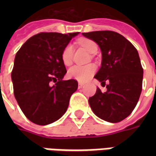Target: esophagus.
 Listing matches in <instances>:
<instances>
[{
	"instance_id": "1",
	"label": "esophagus",
	"mask_w": 156,
	"mask_h": 156,
	"mask_svg": "<svg viewBox=\"0 0 156 156\" xmlns=\"http://www.w3.org/2000/svg\"><path fill=\"white\" fill-rule=\"evenodd\" d=\"M83 86V83H81V82H79V83H78V88H82Z\"/></svg>"
}]
</instances>
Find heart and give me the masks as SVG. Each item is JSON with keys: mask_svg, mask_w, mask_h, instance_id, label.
<instances>
[{"mask_svg": "<svg viewBox=\"0 0 156 156\" xmlns=\"http://www.w3.org/2000/svg\"><path fill=\"white\" fill-rule=\"evenodd\" d=\"M80 44L90 53H94L98 50V46L94 41L89 39H82ZM73 47L72 44H68L62 51L61 58L63 64L69 66L73 62ZM96 72V66L94 64H88L84 66L74 65L68 69V77L76 79L79 82H85L91 78Z\"/></svg>", "mask_w": 156, "mask_h": 156, "instance_id": "obj_1", "label": "heart"}]
</instances>
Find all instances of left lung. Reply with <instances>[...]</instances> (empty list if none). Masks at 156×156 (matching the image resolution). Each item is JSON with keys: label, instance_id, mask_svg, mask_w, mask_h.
<instances>
[{"label": "left lung", "instance_id": "1", "mask_svg": "<svg viewBox=\"0 0 156 156\" xmlns=\"http://www.w3.org/2000/svg\"><path fill=\"white\" fill-rule=\"evenodd\" d=\"M95 41L102 52L101 67L94 78L105 85L88 103L96 116L118 123L127 118L137 105L142 90L143 68L136 48L124 37L112 31L82 33Z\"/></svg>", "mask_w": 156, "mask_h": 156}]
</instances>
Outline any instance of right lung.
<instances>
[{
    "mask_svg": "<svg viewBox=\"0 0 156 156\" xmlns=\"http://www.w3.org/2000/svg\"><path fill=\"white\" fill-rule=\"evenodd\" d=\"M78 33L41 32L30 37L16 52L12 72L14 96L32 123L51 124L67 111L78 82L62 80L67 70L61 55Z\"/></svg>",
    "mask_w": 156,
    "mask_h": 156,
    "instance_id": "1",
    "label": "right lung"
}]
</instances>
